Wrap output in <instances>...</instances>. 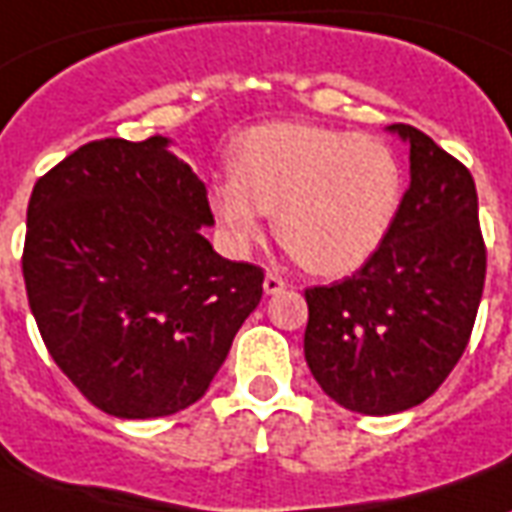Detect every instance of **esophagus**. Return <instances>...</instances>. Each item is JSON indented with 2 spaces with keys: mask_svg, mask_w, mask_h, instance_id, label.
Here are the masks:
<instances>
[{
  "mask_svg": "<svg viewBox=\"0 0 512 512\" xmlns=\"http://www.w3.org/2000/svg\"><path fill=\"white\" fill-rule=\"evenodd\" d=\"M285 287H287L285 279H282V276H279V274H274V271H268L266 279H263V290H266L268 295L282 293V290H285Z\"/></svg>",
  "mask_w": 512,
  "mask_h": 512,
  "instance_id": "esophagus-1",
  "label": "esophagus"
}]
</instances>
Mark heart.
<instances>
[{
  "instance_id": "b5f03b06",
  "label": "heart",
  "mask_w": 512,
  "mask_h": 512,
  "mask_svg": "<svg viewBox=\"0 0 512 512\" xmlns=\"http://www.w3.org/2000/svg\"><path fill=\"white\" fill-rule=\"evenodd\" d=\"M233 179L211 208L236 249L257 241L260 214L295 263L323 276L361 268L382 246L404 200L399 154L374 135L317 124H263L236 140Z\"/></svg>"
}]
</instances>
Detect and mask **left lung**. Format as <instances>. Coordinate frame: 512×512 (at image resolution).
I'll return each instance as SVG.
<instances>
[{
  "instance_id": "obj_1",
  "label": "left lung",
  "mask_w": 512,
  "mask_h": 512,
  "mask_svg": "<svg viewBox=\"0 0 512 512\" xmlns=\"http://www.w3.org/2000/svg\"><path fill=\"white\" fill-rule=\"evenodd\" d=\"M410 143V189L391 233L358 271L306 287L304 355L336 404L393 415L426 401L467 350L486 282L475 179L426 132Z\"/></svg>"
}]
</instances>
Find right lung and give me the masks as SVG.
I'll use <instances>...</instances> for the list:
<instances>
[{
  "label": "right lung",
  "mask_w": 512,
  "mask_h": 512,
  "mask_svg": "<svg viewBox=\"0 0 512 512\" xmlns=\"http://www.w3.org/2000/svg\"><path fill=\"white\" fill-rule=\"evenodd\" d=\"M203 181L168 140L83 143L26 208V298L67 380L113 418H162L208 391L263 298V268L219 257Z\"/></svg>",
  "instance_id": "right-lung-1"
}]
</instances>
